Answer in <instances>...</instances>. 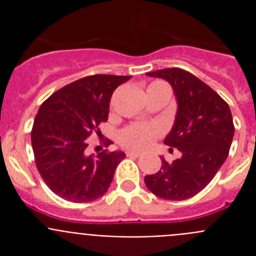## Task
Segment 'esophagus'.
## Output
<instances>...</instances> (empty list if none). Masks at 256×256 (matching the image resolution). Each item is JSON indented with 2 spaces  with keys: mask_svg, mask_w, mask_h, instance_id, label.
Returning a JSON list of instances; mask_svg holds the SVG:
<instances>
[{
  "mask_svg": "<svg viewBox=\"0 0 256 256\" xmlns=\"http://www.w3.org/2000/svg\"><path fill=\"white\" fill-rule=\"evenodd\" d=\"M126 156H130V158H140L141 154L136 152V151H128V152H126Z\"/></svg>",
  "mask_w": 256,
  "mask_h": 256,
  "instance_id": "esophagus-1",
  "label": "esophagus"
}]
</instances>
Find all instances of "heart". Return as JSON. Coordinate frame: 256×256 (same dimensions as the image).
Instances as JSON below:
<instances>
[{
	"label": "heart",
	"mask_w": 256,
	"mask_h": 256,
	"mask_svg": "<svg viewBox=\"0 0 256 256\" xmlns=\"http://www.w3.org/2000/svg\"><path fill=\"white\" fill-rule=\"evenodd\" d=\"M152 84H164V83L155 82ZM162 133V126L158 124L134 123L126 126L119 133V142L126 148L133 150H144L150 148L154 140Z\"/></svg>",
	"instance_id": "obj_1"
}]
</instances>
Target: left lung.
I'll return each instance as SVG.
<instances>
[{"mask_svg": "<svg viewBox=\"0 0 256 256\" xmlns=\"http://www.w3.org/2000/svg\"><path fill=\"white\" fill-rule=\"evenodd\" d=\"M148 76L165 79L173 87L178 110L164 144L178 148L182 156L173 162L162 158L160 170L146 176L144 183L154 195L165 200L194 198L227 159L234 134L230 108L214 90L187 70L169 68Z\"/></svg>", "mask_w": 256, "mask_h": 256, "instance_id": "left-lung-1", "label": "left lung"}]
</instances>
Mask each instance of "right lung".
<instances>
[{
  "label": "right lung",
  "instance_id": "obj_1",
  "mask_svg": "<svg viewBox=\"0 0 256 256\" xmlns=\"http://www.w3.org/2000/svg\"><path fill=\"white\" fill-rule=\"evenodd\" d=\"M130 76H84L54 92L40 105L32 128V148L40 177L54 194L72 202H90L110 187L122 151L87 155L88 137L100 136L112 92ZM112 141H106L108 146Z\"/></svg>",
  "mask_w": 256,
  "mask_h": 256
}]
</instances>
